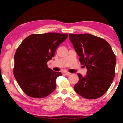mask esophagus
<instances>
[{
    "label": "esophagus",
    "instance_id": "obj_1",
    "mask_svg": "<svg viewBox=\"0 0 123 123\" xmlns=\"http://www.w3.org/2000/svg\"><path fill=\"white\" fill-rule=\"evenodd\" d=\"M70 74H71V73H69V72L64 73V75H70Z\"/></svg>",
    "mask_w": 123,
    "mask_h": 123
}]
</instances>
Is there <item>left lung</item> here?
Listing matches in <instances>:
<instances>
[{"mask_svg":"<svg viewBox=\"0 0 123 123\" xmlns=\"http://www.w3.org/2000/svg\"><path fill=\"white\" fill-rule=\"evenodd\" d=\"M69 39L81 65L87 68L74 90L85 99L99 98L109 89L115 76L116 57L111 45L103 38L89 34H69Z\"/></svg>","mask_w":123,"mask_h":123,"instance_id":"obj_1","label":"left lung"}]
</instances>
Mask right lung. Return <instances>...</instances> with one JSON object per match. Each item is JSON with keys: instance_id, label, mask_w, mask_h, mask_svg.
Returning a JSON list of instances; mask_svg holds the SVG:
<instances>
[{"instance_id": "obj_1", "label": "right lung", "mask_w": 123, "mask_h": 123, "mask_svg": "<svg viewBox=\"0 0 123 123\" xmlns=\"http://www.w3.org/2000/svg\"><path fill=\"white\" fill-rule=\"evenodd\" d=\"M68 34L48 32L32 34L25 38L14 54L13 75L25 94L43 98L53 92L61 72L48 67L57 47L67 38Z\"/></svg>"}]
</instances>
